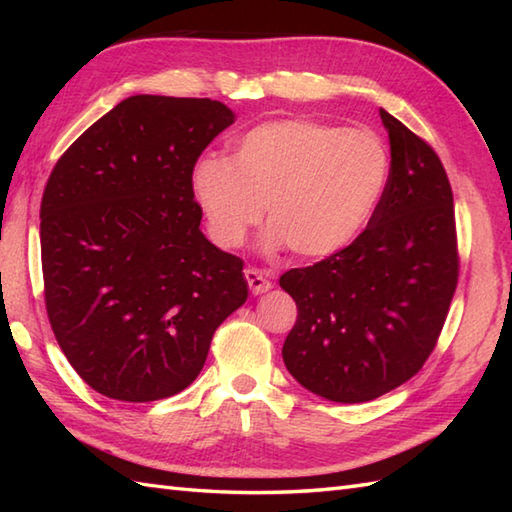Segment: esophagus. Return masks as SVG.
<instances>
[{"label":"esophagus","instance_id":"34e87169","mask_svg":"<svg viewBox=\"0 0 512 512\" xmlns=\"http://www.w3.org/2000/svg\"><path fill=\"white\" fill-rule=\"evenodd\" d=\"M244 277H246L248 288H250V292H253V295H264V292L273 288V281H270L268 275L262 273L259 268H246Z\"/></svg>","mask_w":512,"mask_h":512}]
</instances>
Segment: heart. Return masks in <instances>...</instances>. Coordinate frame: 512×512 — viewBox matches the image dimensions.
Listing matches in <instances>:
<instances>
[{"mask_svg":"<svg viewBox=\"0 0 512 512\" xmlns=\"http://www.w3.org/2000/svg\"><path fill=\"white\" fill-rule=\"evenodd\" d=\"M387 180L389 156L374 134L306 118L257 125L235 140L233 158L206 154L191 167L217 246H242L266 206L264 246H288L306 262L339 255L363 233Z\"/></svg>","mask_w":512,"mask_h":512,"instance_id":"obj_1","label":"heart"}]
</instances>
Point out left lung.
Returning <instances> with one entry per match:
<instances>
[{
	"mask_svg": "<svg viewBox=\"0 0 512 512\" xmlns=\"http://www.w3.org/2000/svg\"><path fill=\"white\" fill-rule=\"evenodd\" d=\"M387 189L365 231L339 255L292 268L279 286L297 301L284 363L332 402H367L420 372L458 286L453 193L440 158L398 118Z\"/></svg>",
	"mask_w": 512,
	"mask_h": 512,
	"instance_id": "1",
	"label": "left lung"
}]
</instances>
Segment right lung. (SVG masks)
Segmentation results:
<instances>
[{
    "label": "right lung",
    "mask_w": 512,
    "mask_h": 512,
    "mask_svg": "<svg viewBox=\"0 0 512 512\" xmlns=\"http://www.w3.org/2000/svg\"><path fill=\"white\" fill-rule=\"evenodd\" d=\"M235 123L211 99L136 94L54 165L41 200L46 310L99 394L149 402L202 372L220 323L244 306V262L200 231L191 167Z\"/></svg>",
    "instance_id": "right-lung-1"
}]
</instances>
